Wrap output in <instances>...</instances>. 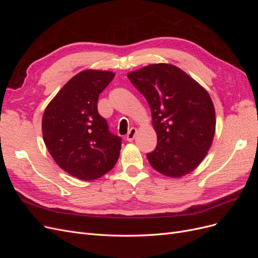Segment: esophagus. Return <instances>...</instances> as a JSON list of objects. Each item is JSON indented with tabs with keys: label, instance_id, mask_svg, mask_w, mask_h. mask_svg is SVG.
<instances>
[{
	"label": "esophagus",
	"instance_id": "obj_1",
	"mask_svg": "<svg viewBox=\"0 0 258 258\" xmlns=\"http://www.w3.org/2000/svg\"><path fill=\"white\" fill-rule=\"evenodd\" d=\"M136 134H137V129L136 128H131L129 131H128V134H127V141H129V142H131V141H134V139H135V137H136Z\"/></svg>",
	"mask_w": 258,
	"mask_h": 258
}]
</instances>
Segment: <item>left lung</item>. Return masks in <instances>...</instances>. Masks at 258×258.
Segmentation results:
<instances>
[{"label": "left lung", "instance_id": "obj_1", "mask_svg": "<svg viewBox=\"0 0 258 258\" xmlns=\"http://www.w3.org/2000/svg\"><path fill=\"white\" fill-rule=\"evenodd\" d=\"M152 111L157 146L147 153L161 174L181 177L207 156L215 134V110L208 91L181 69L167 63L128 74Z\"/></svg>", "mask_w": 258, "mask_h": 258}]
</instances>
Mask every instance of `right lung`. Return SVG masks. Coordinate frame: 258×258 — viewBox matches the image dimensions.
<instances>
[{
	"label": "right lung",
	"instance_id": "1",
	"mask_svg": "<svg viewBox=\"0 0 258 258\" xmlns=\"http://www.w3.org/2000/svg\"><path fill=\"white\" fill-rule=\"evenodd\" d=\"M115 74L85 70L72 77L46 107L42 119L44 142L57 165L83 181H92L113 169L121 138L108 130L98 112V99Z\"/></svg>",
	"mask_w": 258,
	"mask_h": 258
}]
</instances>
